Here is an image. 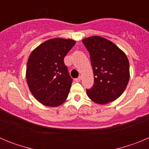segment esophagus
Masks as SVG:
<instances>
[{
    "mask_svg": "<svg viewBox=\"0 0 149 149\" xmlns=\"http://www.w3.org/2000/svg\"><path fill=\"white\" fill-rule=\"evenodd\" d=\"M81 79H82V77H81V76H79L77 78L75 79V81H77V82H80V81H81Z\"/></svg>",
    "mask_w": 149,
    "mask_h": 149,
    "instance_id": "esophagus-1",
    "label": "esophagus"
}]
</instances>
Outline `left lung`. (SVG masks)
Masks as SVG:
<instances>
[{
	"instance_id": "left-lung-1",
	"label": "left lung",
	"mask_w": 149,
	"mask_h": 149,
	"mask_svg": "<svg viewBox=\"0 0 149 149\" xmlns=\"http://www.w3.org/2000/svg\"><path fill=\"white\" fill-rule=\"evenodd\" d=\"M90 54L94 85L86 93L95 103L106 104L123 93L130 78L127 56L111 41L98 36L83 39Z\"/></svg>"
}]
</instances>
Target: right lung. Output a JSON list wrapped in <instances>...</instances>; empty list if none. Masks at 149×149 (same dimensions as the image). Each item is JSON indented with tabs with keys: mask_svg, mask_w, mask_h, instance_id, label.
Wrapping results in <instances>:
<instances>
[{
	"mask_svg": "<svg viewBox=\"0 0 149 149\" xmlns=\"http://www.w3.org/2000/svg\"><path fill=\"white\" fill-rule=\"evenodd\" d=\"M75 42L71 39H48L36 47L29 56L27 83L30 93L41 104L57 107L66 100L72 79L63 60Z\"/></svg>",
	"mask_w": 149,
	"mask_h": 149,
	"instance_id": "right-lung-1",
	"label": "right lung"
}]
</instances>
